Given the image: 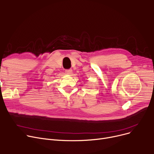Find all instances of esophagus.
<instances>
[{"label": "esophagus", "mask_w": 154, "mask_h": 154, "mask_svg": "<svg viewBox=\"0 0 154 154\" xmlns=\"http://www.w3.org/2000/svg\"><path fill=\"white\" fill-rule=\"evenodd\" d=\"M66 73L68 75H71L72 74V69H68L66 70Z\"/></svg>", "instance_id": "1"}]
</instances>
